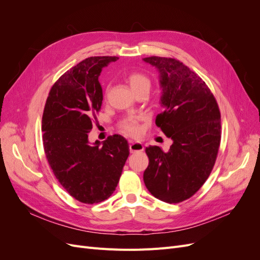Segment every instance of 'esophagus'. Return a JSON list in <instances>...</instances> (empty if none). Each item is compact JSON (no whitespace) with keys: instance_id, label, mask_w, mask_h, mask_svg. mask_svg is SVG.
Segmentation results:
<instances>
[{"instance_id":"1","label":"esophagus","mask_w":260,"mask_h":260,"mask_svg":"<svg viewBox=\"0 0 260 260\" xmlns=\"http://www.w3.org/2000/svg\"><path fill=\"white\" fill-rule=\"evenodd\" d=\"M129 148H130L131 153H137V152H142L144 149V146L141 142H135V141H130Z\"/></svg>"}]
</instances>
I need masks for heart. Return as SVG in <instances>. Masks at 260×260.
<instances>
[{"mask_svg": "<svg viewBox=\"0 0 260 260\" xmlns=\"http://www.w3.org/2000/svg\"><path fill=\"white\" fill-rule=\"evenodd\" d=\"M128 82L133 92H137L141 89H149L151 86V80L147 76L142 73H131L128 76ZM122 129L129 133L130 136H138L140 133V127L136 119H128L122 122Z\"/></svg>", "mask_w": 260, "mask_h": 260, "instance_id": "1", "label": "heart"}]
</instances>
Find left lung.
<instances>
[{
	"instance_id": "left-lung-1",
	"label": "left lung",
	"mask_w": 260,
	"mask_h": 260,
	"mask_svg": "<svg viewBox=\"0 0 260 260\" xmlns=\"http://www.w3.org/2000/svg\"><path fill=\"white\" fill-rule=\"evenodd\" d=\"M159 74L160 105L156 125L172 140L169 152L148 146L143 180L147 190L162 202L190 199L209 177L221 139V120L215 96L194 72L175 58H143Z\"/></svg>"
}]
</instances>
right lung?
Segmentation results:
<instances>
[{"label": "right lung", "mask_w": 260, "mask_h": 260, "mask_svg": "<svg viewBox=\"0 0 260 260\" xmlns=\"http://www.w3.org/2000/svg\"><path fill=\"white\" fill-rule=\"evenodd\" d=\"M117 59L94 56L80 61L54 83L44 107L43 146L50 167L61 186L84 204L103 202L114 193L129 156L121 136L89 142L103 101L99 77Z\"/></svg>", "instance_id": "right-lung-1"}]
</instances>
